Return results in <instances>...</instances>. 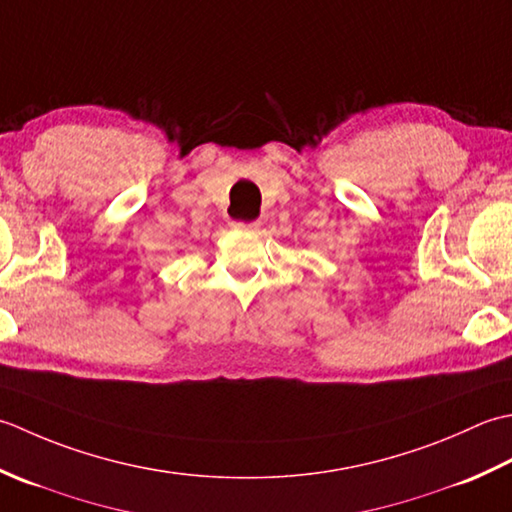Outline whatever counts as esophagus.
Returning <instances> with one entry per match:
<instances>
[{
    "mask_svg": "<svg viewBox=\"0 0 512 512\" xmlns=\"http://www.w3.org/2000/svg\"><path fill=\"white\" fill-rule=\"evenodd\" d=\"M232 227H234V229H241V232H254V229L260 227V221H249V223L236 221V223H232Z\"/></svg>",
    "mask_w": 512,
    "mask_h": 512,
    "instance_id": "1",
    "label": "esophagus"
}]
</instances>
